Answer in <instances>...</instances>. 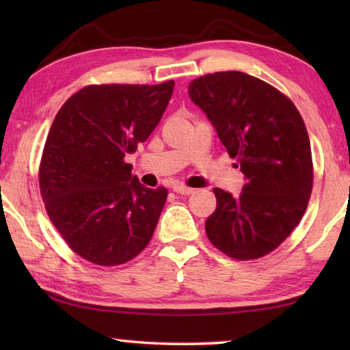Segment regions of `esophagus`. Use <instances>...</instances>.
<instances>
[{"instance_id":"esophagus-1","label":"esophagus","mask_w":350,"mask_h":350,"mask_svg":"<svg viewBox=\"0 0 350 350\" xmlns=\"http://www.w3.org/2000/svg\"><path fill=\"white\" fill-rule=\"evenodd\" d=\"M173 191L179 193V194H187V196H188V194L194 193V189L187 187V185H183V183H174V185H173Z\"/></svg>"}]
</instances>
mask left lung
<instances>
[{
    "instance_id": "8db88e82",
    "label": "left lung",
    "mask_w": 350,
    "mask_h": 350,
    "mask_svg": "<svg viewBox=\"0 0 350 350\" xmlns=\"http://www.w3.org/2000/svg\"><path fill=\"white\" fill-rule=\"evenodd\" d=\"M188 94L245 176L239 196L213 189L206 236L233 259L262 258L288 238L309 204L313 163L303 117L281 91L239 70L199 77Z\"/></svg>"
}]
</instances>
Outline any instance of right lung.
<instances>
[{"mask_svg": "<svg viewBox=\"0 0 350 350\" xmlns=\"http://www.w3.org/2000/svg\"><path fill=\"white\" fill-rule=\"evenodd\" d=\"M174 81L90 85L57 112L38 180L47 216L79 256L125 264L151 241L168 189L142 185L125 156L161 122Z\"/></svg>", "mask_w": 350, "mask_h": 350, "instance_id": "1", "label": "right lung"}]
</instances>
